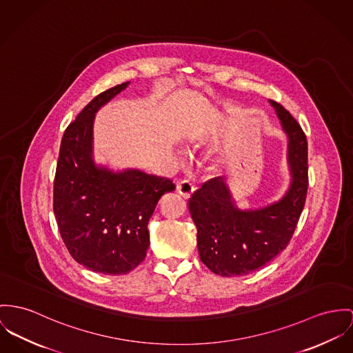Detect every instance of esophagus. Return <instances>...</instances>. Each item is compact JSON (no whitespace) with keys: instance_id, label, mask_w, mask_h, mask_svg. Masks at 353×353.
Wrapping results in <instances>:
<instances>
[{"instance_id":"34e87169","label":"esophagus","mask_w":353,"mask_h":353,"mask_svg":"<svg viewBox=\"0 0 353 353\" xmlns=\"http://www.w3.org/2000/svg\"><path fill=\"white\" fill-rule=\"evenodd\" d=\"M177 192L184 197V199H190L192 193L194 192V187L190 184L188 180H183L181 183L177 184Z\"/></svg>"}]
</instances>
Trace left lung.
Listing matches in <instances>:
<instances>
[{"mask_svg": "<svg viewBox=\"0 0 353 353\" xmlns=\"http://www.w3.org/2000/svg\"><path fill=\"white\" fill-rule=\"evenodd\" d=\"M288 137L292 174L285 194L272 204L241 210L223 177L196 190L188 203L197 228L201 262L217 275H247L268 265L290 242L307 192V142L299 122L279 103L269 101Z\"/></svg>", "mask_w": 353, "mask_h": 353, "instance_id": "8db88e82", "label": "left lung"}]
</instances>
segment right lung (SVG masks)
Here are the masks:
<instances>
[{
  "mask_svg": "<svg viewBox=\"0 0 353 353\" xmlns=\"http://www.w3.org/2000/svg\"><path fill=\"white\" fill-rule=\"evenodd\" d=\"M125 81L95 97L65 129L54 183V212L72 258L91 272L128 274L145 259L149 219L163 193L174 190L165 177L139 169L114 172L94 160L98 110L123 91Z\"/></svg>",
  "mask_w": 353,
  "mask_h": 353,
  "instance_id": "right-lung-1",
  "label": "right lung"
}]
</instances>
